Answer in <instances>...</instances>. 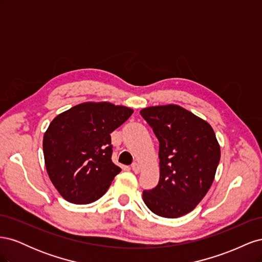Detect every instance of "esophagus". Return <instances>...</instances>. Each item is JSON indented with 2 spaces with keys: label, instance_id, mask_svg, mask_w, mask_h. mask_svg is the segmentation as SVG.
Returning <instances> with one entry per match:
<instances>
[{
  "label": "esophagus",
  "instance_id": "obj_1",
  "mask_svg": "<svg viewBox=\"0 0 262 262\" xmlns=\"http://www.w3.org/2000/svg\"><path fill=\"white\" fill-rule=\"evenodd\" d=\"M131 168H132V170L136 172V173H139L140 172V170H141V166H140V164L139 163H133L132 164V166H131Z\"/></svg>",
  "mask_w": 262,
  "mask_h": 262
}]
</instances>
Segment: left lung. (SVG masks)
Instances as JSON below:
<instances>
[{
    "label": "left lung",
    "mask_w": 262,
    "mask_h": 262,
    "mask_svg": "<svg viewBox=\"0 0 262 262\" xmlns=\"http://www.w3.org/2000/svg\"><path fill=\"white\" fill-rule=\"evenodd\" d=\"M141 116L160 142V181L144 190L143 201L156 215L180 217L207 194L221 149L212 126L177 105L142 109Z\"/></svg>",
    "instance_id": "1"
}]
</instances>
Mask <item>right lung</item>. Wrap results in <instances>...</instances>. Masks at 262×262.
I'll use <instances>...</instances> for the list:
<instances>
[{
    "instance_id": "obj_1",
    "label": "right lung",
    "mask_w": 262,
    "mask_h": 262,
    "mask_svg": "<svg viewBox=\"0 0 262 262\" xmlns=\"http://www.w3.org/2000/svg\"><path fill=\"white\" fill-rule=\"evenodd\" d=\"M131 108L83 102L55 117L43 136L47 171L71 203L89 204L106 193L121 171L112 161L110 133L128 120Z\"/></svg>"
}]
</instances>
